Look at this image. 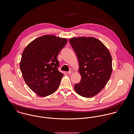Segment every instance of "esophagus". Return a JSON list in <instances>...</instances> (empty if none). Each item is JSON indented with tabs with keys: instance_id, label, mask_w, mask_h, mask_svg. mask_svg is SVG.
Wrapping results in <instances>:
<instances>
[{
	"instance_id": "34e87169",
	"label": "esophagus",
	"mask_w": 134,
	"mask_h": 134,
	"mask_svg": "<svg viewBox=\"0 0 134 134\" xmlns=\"http://www.w3.org/2000/svg\"><path fill=\"white\" fill-rule=\"evenodd\" d=\"M73 73V72L72 71H69L67 72V73H68V74H72Z\"/></svg>"
}]
</instances>
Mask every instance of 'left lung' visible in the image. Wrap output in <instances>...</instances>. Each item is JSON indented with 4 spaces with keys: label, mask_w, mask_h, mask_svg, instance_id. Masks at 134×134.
Instances as JSON below:
<instances>
[{
    "label": "left lung",
    "mask_w": 134,
    "mask_h": 134,
    "mask_svg": "<svg viewBox=\"0 0 134 134\" xmlns=\"http://www.w3.org/2000/svg\"><path fill=\"white\" fill-rule=\"evenodd\" d=\"M69 41L77 56L81 76L74 89L82 97H92L104 87L110 79L112 72L110 52L94 37H74Z\"/></svg>",
    "instance_id": "obj_1"
}]
</instances>
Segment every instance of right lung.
<instances>
[{
    "label": "right lung",
    "instance_id": "add662e5",
    "mask_svg": "<svg viewBox=\"0 0 134 134\" xmlns=\"http://www.w3.org/2000/svg\"><path fill=\"white\" fill-rule=\"evenodd\" d=\"M68 40L54 35L37 38L24 49L20 69L26 84L41 97L54 93L60 85L63 74L58 69V53Z\"/></svg>",
    "mask_w": 134,
    "mask_h": 134
}]
</instances>
